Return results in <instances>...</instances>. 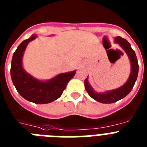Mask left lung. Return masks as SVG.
Instances as JSON below:
<instances>
[{
    "label": "left lung",
    "mask_w": 147,
    "mask_h": 147,
    "mask_svg": "<svg viewBox=\"0 0 147 147\" xmlns=\"http://www.w3.org/2000/svg\"><path fill=\"white\" fill-rule=\"evenodd\" d=\"M115 42L118 43L123 49V50L126 52L127 55H128L129 59L131 61V74H130L127 81L122 86L118 88V89L109 90V91L101 92V93L96 92L92 89V86L90 85V83L88 82V78H86L84 81L85 89L90 97H92L93 99L98 102L105 103V104L115 102L117 101L120 100L127 96L131 91V90L133 89L135 82L137 80V76H138V70H139V65H138L137 56H136L134 51L131 49L130 43L126 39L121 38L120 36L115 37Z\"/></svg>",
    "instance_id": "1"
}]
</instances>
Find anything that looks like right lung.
<instances>
[{"instance_id":"right-lung-1","label":"right lung","mask_w":147,"mask_h":147,"mask_svg":"<svg viewBox=\"0 0 147 147\" xmlns=\"http://www.w3.org/2000/svg\"><path fill=\"white\" fill-rule=\"evenodd\" d=\"M36 38V35H32L17 47L12 57L10 75L13 85L22 97L36 104H46L61 96L76 70L62 73L47 81L38 80L26 72L22 62L23 54L28 43Z\"/></svg>"}]
</instances>
